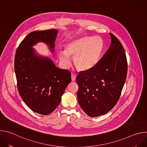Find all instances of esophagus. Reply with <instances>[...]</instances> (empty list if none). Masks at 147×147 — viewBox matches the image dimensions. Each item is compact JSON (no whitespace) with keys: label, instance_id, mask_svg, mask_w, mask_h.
Returning <instances> with one entry per match:
<instances>
[{"label":"esophagus","instance_id":"obj_1","mask_svg":"<svg viewBox=\"0 0 147 147\" xmlns=\"http://www.w3.org/2000/svg\"><path fill=\"white\" fill-rule=\"evenodd\" d=\"M71 80L73 81H76V76H74V75H71Z\"/></svg>","mask_w":147,"mask_h":147}]
</instances>
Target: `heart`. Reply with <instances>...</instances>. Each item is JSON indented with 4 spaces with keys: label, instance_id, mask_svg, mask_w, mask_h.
<instances>
[{
    "label": "heart",
    "instance_id": "1",
    "mask_svg": "<svg viewBox=\"0 0 147 147\" xmlns=\"http://www.w3.org/2000/svg\"><path fill=\"white\" fill-rule=\"evenodd\" d=\"M102 50V42L100 38L96 36H82L67 43L64 52H59L58 57L60 61L67 67L70 65L69 57H74L73 62L76 69L79 71H86L96 65Z\"/></svg>",
    "mask_w": 147,
    "mask_h": 147
}]
</instances>
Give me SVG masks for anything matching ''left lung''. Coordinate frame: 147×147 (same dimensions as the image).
Masks as SVG:
<instances>
[{
	"label": "left lung",
	"mask_w": 147,
	"mask_h": 147,
	"mask_svg": "<svg viewBox=\"0 0 147 147\" xmlns=\"http://www.w3.org/2000/svg\"><path fill=\"white\" fill-rule=\"evenodd\" d=\"M111 44L91 70L81 71L76 78L78 102L90 117L107 113L117 102L126 80L127 62L119 39L109 33Z\"/></svg>",
	"instance_id": "8db88e82"
}]
</instances>
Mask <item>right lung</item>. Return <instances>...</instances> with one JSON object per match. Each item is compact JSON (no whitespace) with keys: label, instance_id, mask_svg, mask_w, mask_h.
I'll return each mask as SVG.
<instances>
[{"label":"right lung","instance_id":"1","mask_svg":"<svg viewBox=\"0 0 147 147\" xmlns=\"http://www.w3.org/2000/svg\"><path fill=\"white\" fill-rule=\"evenodd\" d=\"M57 33L55 29L30 33L19 45L15 55L20 95L32 111L43 115L51 113L58 107L71 82V73L57 67L50 58L38 55L32 47L42 42L53 53Z\"/></svg>","mask_w":147,"mask_h":147}]
</instances>
